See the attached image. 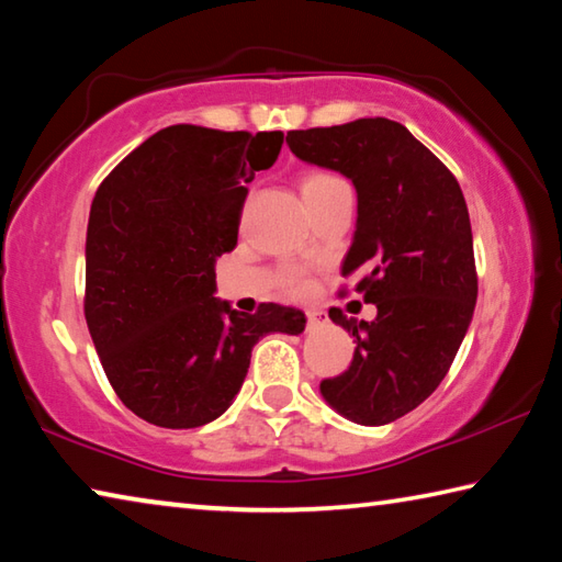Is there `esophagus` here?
Returning a JSON list of instances; mask_svg holds the SVG:
<instances>
[{"instance_id": "obj_1", "label": "esophagus", "mask_w": 562, "mask_h": 562, "mask_svg": "<svg viewBox=\"0 0 562 562\" xmlns=\"http://www.w3.org/2000/svg\"><path fill=\"white\" fill-rule=\"evenodd\" d=\"M325 325H327V315H325V312H317V310L307 312V327H310V329H319V327H325Z\"/></svg>"}]
</instances>
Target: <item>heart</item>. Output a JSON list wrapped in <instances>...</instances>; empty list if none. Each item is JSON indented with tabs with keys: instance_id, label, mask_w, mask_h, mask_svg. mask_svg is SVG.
I'll list each match as a JSON object with an SVG mask.
<instances>
[{
	"instance_id": "obj_1",
	"label": "heart",
	"mask_w": 562,
	"mask_h": 562,
	"mask_svg": "<svg viewBox=\"0 0 562 562\" xmlns=\"http://www.w3.org/2000/svg\"><path fill=\"white\" fill-rule=\"evenodd\" d=\"M341 186V180L337 176L327 173V170H310V173H304L300 180V190H302V198H310V195H319L325 193L329 188H337ZM284 288L292 294H302L307 292L310 282L302 278L300 272H290L288 280H284Z\"/></svg>"
}]
</instances>
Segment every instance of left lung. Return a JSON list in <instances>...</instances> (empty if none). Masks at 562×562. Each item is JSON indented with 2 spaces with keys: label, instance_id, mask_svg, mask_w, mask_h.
I'll return each mask as SVG.
<instances>
[{
  "label": "left lung",
  "instance_id": "1",
  "mask_svg": "<svg viewBox=\"0 0 562 562\" xmlns=\"http://www.w3.org/2000/svg\"><path fill=\"white\" fill-rule=\"evenodd\" d=\"M288 146L304 164L355 183L357 231L341 274H355L357 292L376 304L372 322L329 310L357 347L347 372L325 379L319 392L349 422H396L441 384L479 297L461 186L406 126L389 119L290 131Z\"/></svg>",
  "mask_w": 562,
  "mask_h": 562
}]
</instances>
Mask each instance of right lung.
Instances as JSON below:
<instances>
[{"label": "right lung", "mask_w": 562, "mask_h": 562, "mask_svg": "<svg viewBox=\"0 0 562 562\" xmlns=\"http://www.w3.org/2000/svg\"><path fill=\"white\" fill-rule=\"evenodd\" d=\"M282 131H158L103 178L87 231L83 315L113 392L164 429L227 412L252 347L300 335L304 312L255 315L215 297V260L237 245L247 183L280 156Z\"/></svg>", "instance_id": "add662e5"}]
</instances>
